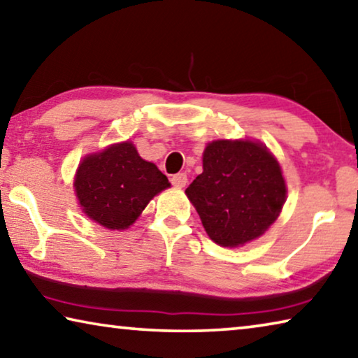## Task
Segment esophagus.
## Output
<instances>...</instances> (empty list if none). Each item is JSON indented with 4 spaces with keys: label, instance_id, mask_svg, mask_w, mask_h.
<instances>
[{
    "label": "esophagus",
    "instance_id": "34e87169",
    "mask_svg": "<svg viewBox=\"0 0 358 358\" xmlns=\"http://www.w3.org/2000/svg\"><path fill=\"white\" fill-rule=\"evenodd\" d=\"M172 181L173 186H177V188H185L186 183H188V177H186V173H177V175H172Z\"/></svg>",
    "mask_w": 358,
    "mask_h": 358
}]
</instances>
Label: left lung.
Returning <instances> with one entry per match:
<instances>
[{
	"label": "left lung",
	"mask_w": 358,
	"mask_h": 358,
	"mask_svg": "<svg viewBox=\"0 0 358 358\" xmlns=\"http://www.w3.org/2000/svg\"><path fill=\"white\" fill-rule=\"evenodd\" d=\"M202 167L185 192L210 239L232 248L263 236L287 199L272 152L253 140H215L206 146Z\"/></svg>",
	"instance_id": "left-lung-1"
}]
</instances>
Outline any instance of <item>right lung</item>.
I'll return each instance as SVG.
<instances>
[{
  "mask_svg": "<svg viewBox=\"0 0 358 358\" xmlns=\"http://www.w3.org/2000/svg\"><path fill=\"white\" fill-rule=\"evenodd\" d=\"M170 186L155 164L141 159L130 141L86 156L75 175L83 212L106 229H127L148 202Z\"/></svg>",
  "mask_w": 358,
  "mask_h": 358,
  "instance_id": "right-lung-1",
  "label": "right lung"
}]
</instances>
